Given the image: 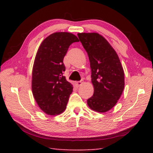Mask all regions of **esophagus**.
<instances>
[{"mask_svg":"<svg viewBox=\"0 0 153 153\" xmlns=\"http://www.w3.org/2000/svg\"><path fill=\"white\" fill-rule=\"evenodd\" d=\"M82 84H83V81H77L76 82V86L77 87H79L82 86Z\"/></svg>","mask_w":153,"mask_h":153,"instance_id":"34e87169","label":"esophagus"}]
</instances>
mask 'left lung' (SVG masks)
Wrapping results in <instances>:
<instances>
[{"label":"left lung","instance_id":"1","mask_svg":"<svg viewBox=\"0 0 153 153\" xmlns=\"http://www.w3.org/2000/svg\"><path fill=\"white\" fill-rule=\"evenodd\" d=\"M90 63L94 94L87 100L91 109L107 112L116 105L124 88V71L120 59L107 40L97 33H79Z\"/></svg>","mask_w":153,"mask_h":153}]
</instances>
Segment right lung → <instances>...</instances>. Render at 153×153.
I'll use <instances>...</instances> for the list:
<instances>
[{"label":"right lung","mask_w":153,"mask_h":153,"mask_svg":"<svg viewBox=\"0 0 153 153\" xmlns=\"http://www.w3.org/2000/svg\"><path fill=\"white\" fill-rule=\"evenodd\" d=\"M79 42L68 32L52 33L44 40L36 54L32 70V88L39 107L48 115L61 113L66 108L73 86L63 73V59L72 43Z\"/></svg>","instance_id":"1"}]
</instances>
